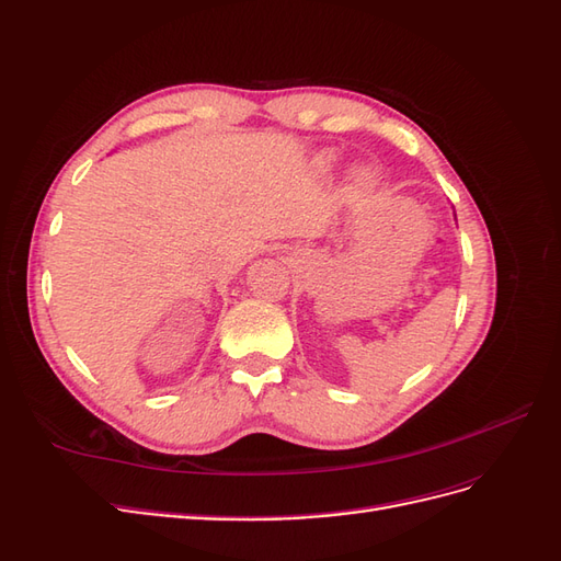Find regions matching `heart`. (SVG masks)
<instances>
[{"label":"heart","instance_id":"obj_1","mask_svg":"<svg viewBox=\"0 0 561 561\" xmlns=\"http://www.w3.org/2000/svg\"><path fill=\"white\" fill-rule=\"evenodd\" d=\"M334 163H336V159H334L332 154H322V157L318 159V165L322 168V171H332ZM355 180H358L360 184H369L371 180H375V173H371L369 168H360V171L355 173Z\"/></svg>","mask_w":561,"mask_h":561}]
</instances>
